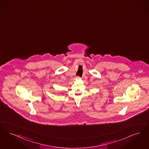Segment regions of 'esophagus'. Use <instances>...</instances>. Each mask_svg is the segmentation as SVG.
Listing matches in <instances>:
<instances>
[{
  "label": "esophagus",
  "mask_w": 149,
  "mask_h": 149,
  "mask_svg": "<svg viewBox=\"0 0 149 149\" xmlns=\"http://www.w3.org/2000/svg\"><path fill=\"white\" fill-rule=\"evenodd\" d=\"M76 78L77 79H81V78L80 77H79V76H77V77H76Z\"/></svg>",
  "instance_id": "1"
}]
</instances>
